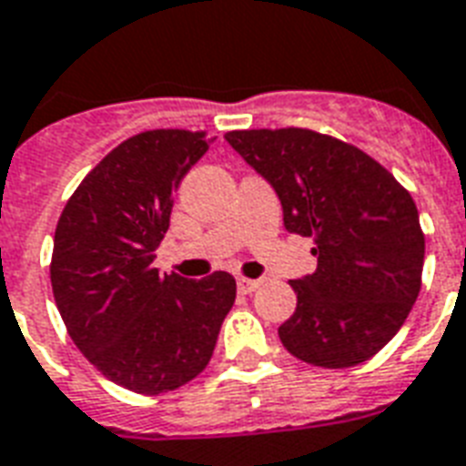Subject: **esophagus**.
Returning <instances> with one entry per match:
<instances>
[{
	"label": "esophagus",
	"mask_w": 466,
	"mask_h": 466,
	"mask_svg": "<svg viewBox=\"0 0 466 466\" xmlns=\"http://www.w3.org/2000/svg\"><path fill=\"white\" fill-rule=\"evenodd\" d=\"M260 287V279H250V278H238V292L240 295H250Z\"/></svg>",
	"instance_id": "esophagus-1"
}]
</instances>
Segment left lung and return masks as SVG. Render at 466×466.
<instances>
[{"instance_id":"left-lung-1","label":"left lung","mask_w":466,"mask_h":466,"mask_svg":"<svg viewBox=\"0 0 466 466\" xmlns=\"http://www.w3.org/2000/svg\"><path fill=\"white\" fill-rule=\"evenodd\" d=\"M226 142L278 194L285 228L317 246V270L289 282L297 309L279 341L321 369L369 361L418 299L425 236L410 194L369 154L312 129H240Z\"/></svg>"}]
</instances>
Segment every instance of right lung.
I'll return each instance as SVG.
<instances>
[{
	"mask_svg": "<svg viewBox=\"0 0 466 466\" xmlns=\"http://www.w3.org/2000/svg\"><path fill=\"white\" fill-rule=\"evenodd\" d=\"M213 139L187 129L129 137L80 181L56 226L51 285L66 329L105 379L135 393L196 379L236 302L228 272L187 279L152 265L174 191Z\"/></svg>",
	"mask_w": 466,
	"mask_h": 466,
	"instance_id": "right-lung-1",
	"label": "right lung"
}]
</instances>
